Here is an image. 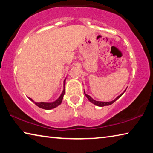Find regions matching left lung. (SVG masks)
<instances>
[{
  "label": "left lung",
  "mask_w": 153,
  "mask_h": 153,
  "mask_svg": "<svg viewBox=\"0 0 153 153\" xmlns=\"http://www.w3.org/2000/svg\"><path fill=\"white\" fill-rule=\"evenodd\" d=\"M127 89V88H126ZM126 89L124 90V92H123V93H121V94H120V95H119L118 97L116 98H115V99H114L113 100H112V101H109V102H102V101H97V100H94L93 99V98L90 97V96H89L88 94H86V92H85V91H84V94L86 95V97H87V98L89 100V101L90 102H92V103H93V104L94 105H97V106H98V107H104V106H108V105H112L113 102H115L116 100H117L118 98H120L121 96L123 95V94L124 92H125V91L126 90Z\"/></svg>",
  "instance_id": "8db88e82"
}]
</instances>
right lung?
Segmentation results:
<instances>
[{
  "instance_id": "right-lung-1",
  "label": "right lung",
  "mask_w": 153,
  "mask_h": 153,
  "mask_svg": "<svg viewBox=\"0 0 153 153\" xmlns=\"http://www.w3.org/2000/svg\"><path fill=\"white\" fill-rule=\"evenodd\" d=\"M65 80H66V78L65 79L64 82H63V91H62L61 94L60 95V97L57 98V99L55 100V101L51 102H36L31 98L28 97V98H29L31 101H32L33 103H34L36 105H37L38 107L43 108V109L51 110V109H53V108H56V107H58L59 105H60L61 104L62 100H63V96L65 94Z\"/></svg>"
}]
</instances>
